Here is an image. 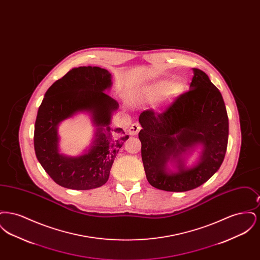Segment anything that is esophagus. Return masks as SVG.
<instances>
[{"mask_svg":"<svg viewBox=\"0 0 260 260\" xmlns=\"http://www.w3.org/2000/svg\"><path fill=\"white\" fill-rule=\"evenodd\" d=\"M140 129H141V125L138 123H135L131 125V127L128 129V134L131 136H136Z\"/></svg>","mask_w":260,"mask_h":260,"instance_id":"obj_1","label":"esophagus"}]
</instances>
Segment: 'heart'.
<instances>
[{
  "label": "heart",
  "instance_id": "obj_1",
  "mask_svg": "<svg viewBox=\"0 0 260 260\" xmlns=\"http://www.w3.org/2000/svg\"><path fill=\"white\" fill-rule=\"evenodd\" d=\"M169 92L168 93L167 91ZM180 91V87L177 84H173L170 82H157L148 86L141 87L138 91V99L144 102H154L161 99L162 95L168 93L169 98L175 96Z\"/></svg>",
  "mask_w": 260,
  "mask_h": 260
}]
</instances>
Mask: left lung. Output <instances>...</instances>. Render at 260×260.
Instances as JSON below:
<instances>
[{"label": "left lung", "mask_w": 260, "mask_h": 260, "mask_svg": "<svg viewBox=\"0 0 260 260\" xmlns=\"http://www.w3.org/2000/svg\"><path fill=\"white\" fill-rule=\"evenodd\" d=\"M142 129L141 157L149 183L170 191L185 192L205 183L218 171L228 143V116L218 88L208 75L193 68L190 89L161 112L148 109L139 116ZM201 143L204 150L199 165L169 175L165 164Z\"/></svg>", "instance_id": "obj_1"}]
</instances>
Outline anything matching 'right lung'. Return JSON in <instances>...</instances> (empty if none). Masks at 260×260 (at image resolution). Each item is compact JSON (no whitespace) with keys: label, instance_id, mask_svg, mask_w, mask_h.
<instances>
[{"label":"right lung","instance_id":"obj_1","mask_svg":"<svg viewBox=\"0 0 260 260\" xmlns=\"http://www.w3.org/2000/svg\"><path fill=\"white\" fill-rule=\"evenodd\" d=\"M111 86V74L103 68L83 66L70 70L47 90L38 110L34 148L38 161L58 185L89 190L105 184L119 150L128 138L123 128L111 129L112 112L118 102L104 90ZM79 111H89L95 123L107 126L88 153L66 157L58 153L56 127Z\"/></svg>","mask_w":260,"mask_h":260}]
</instances>
